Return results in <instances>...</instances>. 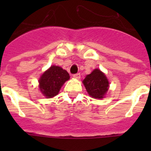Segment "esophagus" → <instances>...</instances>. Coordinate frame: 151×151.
<instances>
[{"label": "esophagus", "instance_id": "obj_1", "mask_svg": "<svg viewBox=\"0 0 151 151\" xmlns=\"http://www.w3.org/2000/svg\"><path fill=\"white\" fill-rule=\"evenodd\" d=\"M73 78H76V79H79L80 77H81V74L80 73H76V74H74L73 76Z\"/></svg>", "mask_w": 151, "mask_h": 151}]
</instances>
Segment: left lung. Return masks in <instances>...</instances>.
Wrapping results in <instances>:
<instances>
[{"label":"left lung","mask_w":151,"mask_h":151,"mask_svg":"<svg viewBox=\"0 0 151 151\" xmlns=\"http://www.w3.org/2000/svg\"><path fill=\"white\" fill-rule=\"evenodd\" d=\"M89 96L96 99L104 98L109 89V82L104 73L98 69H94L82 81Z\"/></svg>","instance_id":"1"}]
</instances>
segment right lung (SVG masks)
<instances>
[{
    "label": "right lung",
    "mask_w": 151,
    "mask_h": 151,
    "mask_svg": "<svg viewBox=\"0 0 151 151\" xmlns=\"http://www.w3.org/2000/svg\"><path fill=\"white\" fill-rule=\"evenodd\" d=\"M69 79V75L65 69L57 66H51L39 78V88L47 98L58 94L61 87Z\"/></svg>",
    "instance_id": "add662e5"
}]
</instances>
